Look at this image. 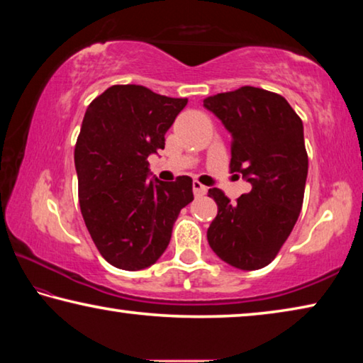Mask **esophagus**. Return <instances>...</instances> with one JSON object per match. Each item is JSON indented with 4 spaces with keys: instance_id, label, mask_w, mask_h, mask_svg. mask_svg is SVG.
I'll return each instance as SVG.
<instances>
[{
    "instance_id": "obj_1",
    "label": "esophagus",
    "mask_w": 363,
    "mask_h": 363,
    "mask_svg": "<svg viewBox=\"0 0 363 363\" xmlns=\"http://www.w3.org/2000/svg\"><path fill=\"white\" fill-rule=\"evenodd\" d=\"M192 189H194V195H195V197H202V195H205L206 191H208V189H206V187L203 186V184H200L199 181H194Z\"/></svg>"
}]
</instances>
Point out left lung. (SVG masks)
Returning <instances> with one entry per match:
<instances>
[{
	"mask_svg": "<svg viewBox=\"0 0 363 363\" xmlns=\"http://www.w3.org/2000/svg\"><path fill=\"white\" fill-rule=\"evenodd\" d=\"M203 106L231 132L229 168L252 184L235 203L210 189L218 215L208 244L234 268L260 269L278 255L302 208L308 172L302 119L284 96L250 85L208 96Z\"/></svg>",
	"mask_w": 363,
	"mask_h": 363,
	"instance_id": "obj_1",
	"label": "left lung"
}]
</instances>
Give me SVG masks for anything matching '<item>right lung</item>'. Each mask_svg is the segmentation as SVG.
Masks as SVG:
<instances>
[{
    "label": "right lung",
    "mask_w": 363,
    "mask_h": 363,
    "mask_svg": "<svg viewBox=\"0 0 363 363\" xmlns=\"http://www.w3.org/2000/svg\"><path fill=\"white\" fill-rule=\"evenodd\" d=\"M187 99H169L142 85H113L90 103L74 161L79 205L96 249L119 269L150 267L169 244L172 226L194 200L192 179L147 181L148 155Z\"/></svg>",
    "instance_id": "add662e5"
}]
</instances>
